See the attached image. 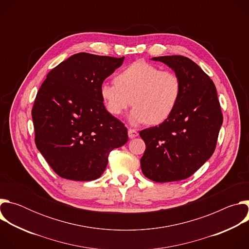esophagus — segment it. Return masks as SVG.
<instances>
[{"instance_id": "obj_1", "label": "esophagus", "mask_w": 249, "mask_h": 249, "mask_svg": "<svg viewBox=\"0 0 249 249\" xmlns=\"http://www.w3.org/2000/svg\"><path fill=\"white\" fill-rule=\"evenodd\" d=\"M138 135H139V133H138V131H137V130L132 129V128L128 129V136H129V138H130V139L136 138Z\"/></svg>"}]
</instances>
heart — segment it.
I'll list each match as a JSON object with an SVG mask.
<instances>
[{
	"instance_id": "obj_1",
	"label": "heart",
	"mask_w": 249,
	"mask_h": 249,
	"mask_svg": "<svg viewBox=\"0 0 249 249\" xmlns=\"http://www.w3.org/2000/svg\"><path fill=\"white\" fill-rule=\"evenodd\" d=\"M178 75L146 61H136L115 77L114 84L103 83L100 95L110 114H122L131 104L132 123L152 125L165 121L174 111L181 95Z\"/></svg>"
}]
</instances>
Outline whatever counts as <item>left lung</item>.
<instances>
[{
    "label": "left lung",
    "instance_id": "1",
    "mask_svg": "<svg viewBox=\"0 0 249 249\" xmlns=\"http://www.w3.org/2000/svg\"><path fill=\"white\" fill-rule=\"evenodd\" d=\"M152 60L170 67L182 89L165 121L139 133L146 144L141 168L153 181H178L188 178L214 153L223 114L214 83L196 63L180 55Z\"/></svg>",
    "mask_w": 249,
    "mask_h": 249
}]
</instances>
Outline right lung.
I'll use <instances>...</instances> for the list:
<instances>
[{"instance_id":"add662e5","label":"right lung","mask_w":249,"mask_h":249,"mask_svg":"<svg viewBox=\"0 0 249 249\" xmlns=\"http://www.w3.org/2000/svg\"><path fill=\"white\" fill-rule=\"evenodd\" d=\"M122 58L78 53L52 69L31 110L35 145L62 178L89 181L109 153L128 142L124 124L105 109L100 86Z\"/></svg>"}]
</instances>
